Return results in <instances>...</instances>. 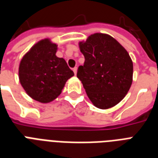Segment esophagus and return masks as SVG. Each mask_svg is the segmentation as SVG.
Here are the masks:
<instances>
[{"label":"esophagus","instance_id":"1","mask_svg":"<svg viewBox=\"0 0 158 158\" xmlns=\"http://www.w3.org/2000/svg\"><path fill=\"white\" fill-rule=\"evenodd\" d=\"M73 71H74V74H76V73H77V67H74V68H73Z\"/></svg>","mask_w":158,"mask_h":158}]
</instances>
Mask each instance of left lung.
<instances>
[{
	"label": "left lung",
	"mask_w": 158,
	"mask_h": 158,
	"mask_svg": "<svg viewBox=\"0 0 158 158\" xmlns=\"http://www.w3.org/2000/svg\"><path fill=\"white\" fill-rule=\"evenodd\" d=\"M84 56L77 77L97 107L107 109L122 100L133 78V62L127 51L107 34L95 33L79 43Z\"/></svg>",
	"instance_id": "8db88e82"
}]
</instances>
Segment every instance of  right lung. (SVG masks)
Segmentation results:
<instances>
[{"mask_svg": "<svg viewBox=\"0 0 158 158\" xmlns=\"http://www.w3.org/2000/svg\"><path fill=\"white\" fill-rule=\"evenodd\" d=\"M57 46L44 39L33 46L23 57L19 75L26 93L43 103L56 99L65 82L74 75L66 61L56 56Z\"/></svg>", "mask_w": 158, "mask_h": 158, "instance_id": "obj_1", "label": "right lung"}]
</instances>
